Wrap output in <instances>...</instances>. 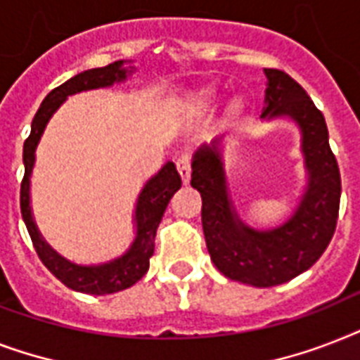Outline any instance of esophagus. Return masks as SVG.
<instances>
[{
    "instance_id": "obj_1",
    "label": "esophagus",
    "mask_w": 360,
    "mask_h": 360,
    "mask_svg": "<svg viewBox=\"0 0 360 360\" xmlns=\"http://www.w3.org/2000/svg\"><path fill=\"white\" fill-rule=\"evenodd\" d=\"M175 166H177V172H179L183 183H185V185H188V183H191V174H192L191 157H188V155H181V157L177 158Z\"/></svg>"
}]
</instances>
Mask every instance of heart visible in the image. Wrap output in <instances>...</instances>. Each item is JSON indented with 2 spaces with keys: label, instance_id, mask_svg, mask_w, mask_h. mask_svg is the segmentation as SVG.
I'll return each instance as SVG.
<instances>
[{
  "label": "heart",
  "instance_id": "1",
  "mask_svg": "<svg viewBox=\"0 0 360 360\" xmlns=\"http://www.w3.org/2000/svg\"><path fill=\"white\" fill-rule=\"evenodd\" d=\"M220 97V91L214 86H203L191 91L183 98L181 108L185 110L186 114H203L213 106ZM245 110V101L243 97H233L228 103V115L230 117H239Z\"/></svg>",
  "mask_w": 360,
  "mask_h": 360
}]
</instances>
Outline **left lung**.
Segmentation results:
<instances>
[{
	"mask_svg": "<svg viewBox=\"0 0 360 360\" xmlns=\"http://www.w3.org/2000/svg\"><path fill=\"white\" fill-rule=\"evenodd\" d=\"M265 76L262 120L285 117L301 130L307 186L293 214L269 230L240 220L228 191L220 140L194 153L191 181L202 194L203 236L213 263L228 278L256 288L284 284L318 262L335 233L342 192L323 114L284 70L265 69Z\"/></svg>",
	"mask_w": 360,
	"mask_h": 360,
	"instance_id": "1",
	"label": "left lung"
}]
</instances>
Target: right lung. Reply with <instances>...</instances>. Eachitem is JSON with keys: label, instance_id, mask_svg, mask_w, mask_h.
Wrapping results in <instances>:
<instances>
[{"label": "right lung", "instance_id": "obj_1", "mask_svg": "<svg viewBox=\"0 0 360 360\" xmlns=\"http://www.w3.org/2000/svg\"><path fill=\"white\" fill-rule=\"evenodd\" d=\"M124 63H130V61L121 59V61H114L101 69L84 70L52 89L42 101L41 108L37 110L35 117L31 121V134L24 143L25 172L22 186H20V209H22V219L30 231L33 246H35L41 262L46 265L48 271L56 278L61 280L70 290L89 293V295H106V293L127 290L147 273L149 257L155 252L157 228L172 196L181 188V177L175 169V164H164L151 179H147V183L138 194L134 209L136 236L134 240L130 243L129 250L121 254L120 257H114L106 263H98V265H78V263L69 262L44 240L35 224L33 211H31V172L35 166V151L41 141L42 132L46 129L48 121L52 120V115L59 110V106L67 101V97L124 82L134 72V67H124Z\"/></svg>", "mask_w": 360, "mask_h": 360}]
</instances>
